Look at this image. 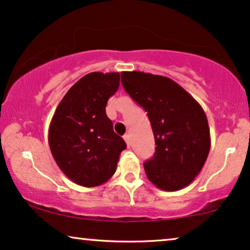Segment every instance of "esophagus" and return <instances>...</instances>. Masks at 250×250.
<instances>
[{"instance_id": "34e87169", "label": "esophagus", "mask_w": 250, "mask_h": 250, "mask_svg": "<svg viewBox=\"0 0 250 250\" xmlns=\"http://www.w3.org/2000/svg\"><path fill=\"white\" fill-rule=\"evenodd\" d=\"M123 138H125V143H127L128 146H130V135H129V134H125V136H123Z\"/></svg>"}]
</instances>
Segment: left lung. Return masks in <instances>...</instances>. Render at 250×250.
<instances>
[{"label":"left lung","mask_w":250,"mask_h":250,"mask_svg":"<svg viewBox=\"0 0 250 250\" xmlns=\"http://www.w3.org/2000/svg\"><path fill=\"white\" fill-rule=\"evenodd\" d=\"M122 85L147 112L156 152L144 163L157 188L176 191L198 175L209 156L210 129L203 108L182 86L159 75L122 71Z\"/></svg>","instance_id":"obj_1"}]
</instances>
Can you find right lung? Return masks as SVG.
Instances as JSON below:
<instances>
[{"mask_svg":"<svg viewBox=\"0 0 250 250\" xmlns=\"http://www.w3.org/2000/svg\"><path fill=\"white\" fill-rule=\"evenodd\" d=\"M119 86V72H91L56 107L48 130L50 152L76 185L91 188L108 181L127 147L106 115L107 102Z\"/></svg>","mask_w":250,"mask_h":250,"instance_id":"obj_1","label":"right lung"}]
</instances>
